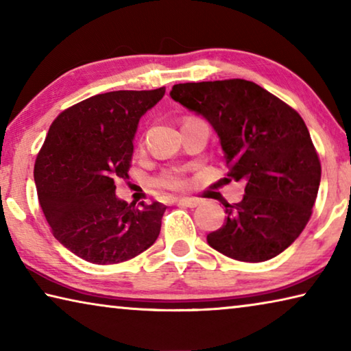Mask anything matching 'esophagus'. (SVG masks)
<instances>
[{
    "mask_svg": "<svg viewBox=\"0 0 351 351\" xmlns=\"http://www.w3.org/2000/svg\"><path fill=\"white\" fill-rule=\"evenodd\" d=\"M176 203L180 204V206H184V207H197L201 203V201L198 198H187V197H184V198H178Z\"/></svg>",
    "mask_w": 351,
    "mask_h": 351,
    "instance_id": "1",
    "label": "esophagus"
}]
</instances>
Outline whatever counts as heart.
Returning a JSON list of instances; mask_svg holds the SVG:
<instances>
[{"instance_id":"1","label":"heart","mask_w":351,"mask_h":351,"mask_svg":"<svg viewBox=\"0 0 351 351\" xmlns=\"http://www.w3.org/2000/svg\"><path fill=\"white\" fill-rule=\"evenodd\" d=\"M158 184L165 189H182L186 186L182 171L180 170H169L158 178Z\"/></svg>"}]
</instances>
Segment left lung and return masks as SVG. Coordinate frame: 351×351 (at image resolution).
Wrapping results in <instances>:
<instances>
[{
	"label": "left lung",
	"instance_id": "1",
	"mask_svg": "<svg viewBox=\"0 0 351 351\" xmlns=\"http://www.w3.org/2000/svg\"><path fill=\"white\" fill-rule=\"evenodd\" d=\"M175 102L203 116L219 138L229 178L246 184L226 204L224 224L207 243L226 257L258 263L291 246L317 197L320 162L299 112L257 83L230 79L180 83Z\"/></svg>",
	"mask_w": 351,
	"mask_h": 351
}]
</instances>
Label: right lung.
Here are the masks:
<instances>
[{
	"instance_id": "add662e5",
	"label": "right lung",
	"mask_w": 351,
	"mask_h": 351,
	"mask_svg": "<svg viewBox=\"0 0 351 351\" xmlns=\"http://www.w3.org/2000/svg\"><path fill=\"white\" fill-rule=\"evenodd\" d=\"M164 94V86L97 94L52 122L34 180L52 234L77 257L122 263L156 241L167 207L128 206L116 197V180L128 178L139 119Z\"/></svg>"
}]
</instances>
